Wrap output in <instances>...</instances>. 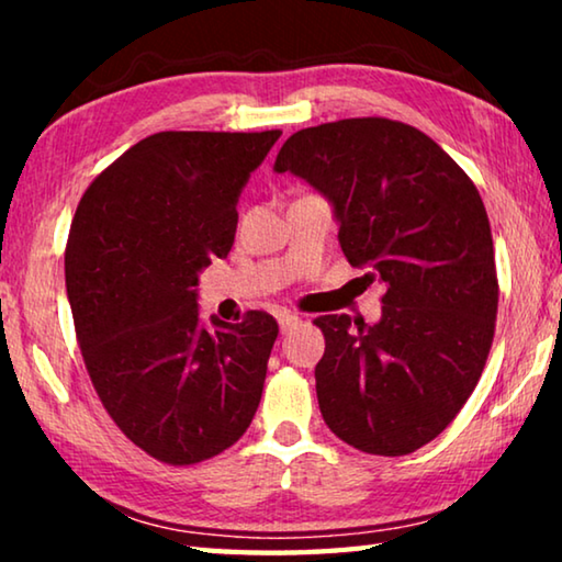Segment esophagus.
Masks as SVG:
<instances>
[{"instance_id":"esophagus-1","label":"esophagus","mask_w":562,"mask_h":562,"mask_svg":"<svg viewBox=\"0 0 562 562\" xmlns=\"http://www.w3.org/2000/svg\"><path fill=\"white\" fill-rule=\"evenodd\" d=\"M280 331H282V335H288V331H292L294 327H297L300 325V322H302V317H297V315H292V312H282V315H280Z\"/></svg>"}]
</instances>
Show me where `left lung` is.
<instances>
[{"instance_id":"obj_1","label":"left lung","mask_w":562,"mask_h":562,"mask_svg":"<svg viewBox=\"0 0 562 562\" xmlns=\"http://www.w3.org/2000/svg\"><path fill=\"white\" fill-rule=\"evenodd\" d=\"M274 170L329 198L345 258L384 284L376 325L315 319L322 418L364 453H414L469 402L496 331L498 274L479 190L426 133L382 116L292 133Z\"/></svg>"}]
</instances>
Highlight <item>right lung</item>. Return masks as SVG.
<instances>
[{
    "mask_svg": "<svg viewBox=\"0 0 562 562\" xmlns=\"http://www.w3.org/2000/svg\"><path fill=\"white\" fill-rule=\"evenodd\" d=\"M282 131H160L81 195L64 252L76 341L113 424L168 465L213 459L258 412L278 322H198V272L227 258L237 195Z\"/></svg>",
    "mask_w": 562,
    "mask_h": 562,
    "instance_id": "add662e5",
    "label": "right lung"
}]
</instances>
